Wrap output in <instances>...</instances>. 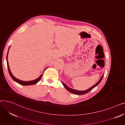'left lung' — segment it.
Listing matches in <instances>:
<instances>
[{
  "label": "left lung",
  "instance_id": "8db88e82",
  "mask_svg": "<svg viewBox=\"0 0 125 125\" xmlns=\"http://www.w3.org/2000/svg\"><path fill=\"white\" fill-rule=\"evenodd\" d=\"M104 74H103L102 76H101V77L100 78V79L99 80V81H98L96 83H95L94 85H93V86L92 87H91V88H90L89 89H87V90H84V91H79V90H75V89H71L70 88H69L68 86H67V85L64 83L62 81H61L63 85L64 86V87L65 88V89H66L67 90H68L69 92H70L72 93L73 94H75V95H84L85 94H87V93L89 92L90 91H91L93 89H94L95 87H96L97 86H98V84H99V83L101 82V81H102V78L103 77V76H104Z\"/></svg>",
  "mask_w": 125,
  "mask_h": 125
}]
</instances>
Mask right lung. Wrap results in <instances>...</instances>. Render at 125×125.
I'll use <instances>...</instances> for the list:
<instances>
[{
    "label": "right lung",
    "mask_w": 125,
    "mask_h": 125,
    "mask_svg": "<svg viewBox=\"0 0 125 125\" xmlns=\"http://www.w3.org/2000/svg\"><path fill=\"white\" fill-rule=\"evenodd\" d=\"M10 47L9 48V50H8V53H7V55H6V62H7V66H8V70H9V74L10 76V77H11L12 79L14 80L15 82H17V83L20 84L21 85H23V86H30V85H33V84H35L36 83H37L39 81L41 80V78L43 75V73H42L40 76H39L37 78H36V79L35 80H32V81H22V80H19L18 79V78H17L16 77H15L14 75H13V74L11 73V71H10V67H9V62H8V54H9V50H10ZM47 67H46L43 71L45 70V69L47 68Z\"/></svg>",
    "instance_id": "add662e5"
}]
</instances>
